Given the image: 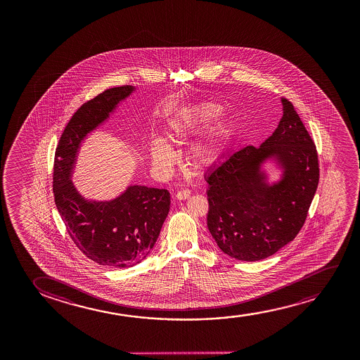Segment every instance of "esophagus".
Wrapping results in <instances>:
<instances>
[{"mask_svg": "<svg viewBox=\"0 0 360 360\" xmlns=\"http://www.w3.org/2000/svg\"><path fill=\"white\" fill-rule=\"evenodd\" d=\"M189 195H191V191H189V189H182V191H178L177 194H176V198L179 199V200H184V199H187Z\"/></svg>", "mask_w": 360, "mask_h": 360, "instance_id": "esophagus-1", "label": "esophagus"}]
</instances>
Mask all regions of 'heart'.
<instances>
[{
	"instance_id": "b5f03b06",
	"label": "heart",
	"mask_w": 360,
	"mask_h": 360,
	"mask_svg": "<svg viewBox=\"0 0 360 360\" xmlns=\"http://www.w3.org/2000/svg\"><path fill=\"white\" fill-rule=\"evenodd\" d=\"M222 112L220 104L200 102L179 109L168 120V133L176 139L187 138L210 127L191 150V158L195 165L205 166L214 162L233 135V124L221 118ZM150 158L153 166L165 172L174 163L177 155L166 139L155 136L151 140Z\"/></svg>"
}]
</instances>
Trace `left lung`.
Instances as JSON below:
<instances>
[{
  "label": "left lung",
  "mask_w": 360,
  "mask_h": 360,
  "mask_svg": "<svg viewBox=\"0 0 360 360\" xmlns=\"http://www.w3.org/2000/svg\"><path fill=\"white\" fill-rule=\"evenodd\" d=\"M281 102V122L259 148L224 156L205 176L207 229L240 261H261L292 241L319 184L315 143L294 105Z\"/></svg>",
  "instance_id": "1"
}]
</instances>
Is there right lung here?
<instances>
[{
    "instance_id": "right-lung-1",
    "label": "right lung",
    "mask_w": 360,
    "mask_h": 360,
    "mask_svg": "<svg viewBox=\"0 0 360 360\" xmlns=\"http://www.w3.org/2000/svg\"><path fill=\"white\" fill-rule=\"evenodd\" d=\"M135 86L105 89L70 119L55 151V204L79 251L114 268L143 262L158 241L171 205L166 189L130 184L108 200L84 197L72 182L79 151L91 134L108 122Z\"/></svg>"
}]
</instances>
